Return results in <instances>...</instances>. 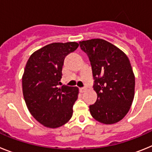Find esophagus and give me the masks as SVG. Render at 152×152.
Returning a JSON list of instances; mask_svg holds the SVG:
<instances>
[{"instance_id": "obj_1", "label": "esophagus", "mask_w": 152, "mask_h": 152, "mask_svg": "<svg viewBox=\"0 0 152 152\" xmlns=\"http://www.w3.org/2000/svg\"><path fill=\"white\" fill-rule=\"evenodd\" d=\"M85 90H86L85 88H79V91H80V93H84V91H85Z\"/></svg>"}]
</instances>
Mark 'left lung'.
Returning a JSON list of instances; mask_svg holds the SVG:
<instances>
[{"instance_id": "left-lung-1", "label": "left lung", "mask_w": 152, "mask_h": 152, "mask_svg": "<svg viewBox=\"0 0 152 152\" xmlns=\"http://www.w3.org/2000/svg\"><path fill=\"white\" fill-rule=\"evenodd\" d=\"M89 57L97 94L90 105L93 118L103 124L118 123L128 113L135 95V75L124 52L102 39L79 42Z\"/></svg>"}]
</instances>
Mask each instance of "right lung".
I'll return each mask as SVG.
<instances>
[{
	"mask_svg": "<svg viewBox=\"0 0 152 152\" xmlns=\"http://www.w3.org/2000/svg\"><path fill=\"white\" fill-rule=\"evenodd\" d=\"M78 45L75 42H53L33 52L26 62L22 77L24 100L31 115L45 127L58 128L72 118L79 90L58 84L64 58Z\"/></svg>",
	"mask_w": 152,
	"mask_h": 152,
	"instance_id": "obj_1",
	"label": "right lung"
}]
</instances>
